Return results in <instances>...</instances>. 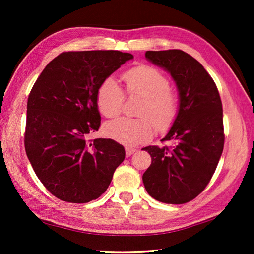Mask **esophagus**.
<instances>
[{"label":"esophagus","instance_id":"esophagus-1","mask_svg":"<svg viewBox=\"0 0 254 254\" xmlns=\"http://www.w3.org/2000/svg\"><path fill=\"white\" fill-rule=\"evenodd\" d=\"M135 152H136V148H134V147H127L126 148V155L127 156V157L128 156L133 155Z\"/></svg>","mask_w":254,"mask_h":254}]
</instances>
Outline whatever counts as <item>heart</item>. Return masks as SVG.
Segmentation results:
<instances>
[{
    "label": "heart",
    "mask_w": 254,
    "mask_h": 254,
    "mask_svg": "<svg viewBox=\"0 0 254 254\" xmlns=\"http://www.w3.org/2000/svg\"><path fill=\"white\" fill-rule=\"evenodd\" d=\"M128 96L144 98L138 110V119L119 118L105 126L107 136L124 145H139L154 135L155 126L166 131L175 122L178 113L177 95L170 88L168 78L150 65H138L122 74ZM124 93L112 77L106 78L96 95L97 107L102 116L115 118L121 112Z\"/></svg>",
    "instance_id": "heart-1"
}]
</instances>
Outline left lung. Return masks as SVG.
<instances>
[{
    "instance_id": "8db88e82",
    "label": "left lung",
    "mask_w": 254,
    "mask_h": 254,
    "mask_svg": "<svg viewBox=\"0 0 254 254\" xmlns=\"http://www.w3.org/2000/svg\"><path fill=\"white\" fill-rule=\"evenodd\" d=\"M145 57L168 71L179 91V110L161 142L143 148L152 164L143 175L150 196L167 204L192 201L212 179L224 149L223 105L216 84L197 60L182 50L146 51Z\"/></svg>"
}]
</instances>
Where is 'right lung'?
<instances>
[{
    "label": "right lung",
    "mask_w": 254,
    "mask_h": 254,
    "mask_svg": "<svg viewBox=\"0 0 254 254\" xmlns=\"http://www.w3.org/2000/svg\"><path fill=\"white\" fill-rule=\"evenodd\" d=\"M131 53L117 50L63 52L48 64L27 101L25 149L42 185L69 203H87L105 193L126 157L111 138L88 139L98 131L96 95L100 84Z\"/></svg>",
    "instance_id": "right-lung-1"
}]
</instances>
